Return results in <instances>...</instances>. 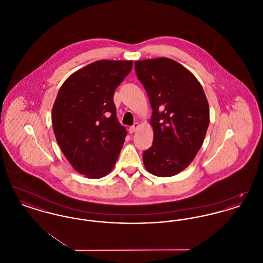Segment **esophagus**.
<instances>
[{"mask_svg": "<svg viewBox=\"0 0 263 263\" xmlns=\"http://www.w3.org/2000/svg\"><path fill=\"white\" fill-rule=\"evenodd\" d=\"M139 127H140V124H139V123H135L134 125L131 126V127L129 128V132H130V133H134V132H136L138 129H139Z\"/></svg>", "mask_w": 263, "mask_h": 263, "instance_id": "obj_1", "label": "esophagus"}]
</instances>
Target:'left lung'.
<instances>
[{"label":"left lung","instance_id":"left-lung-1","mask_svg":"<svg viewBox=\"0 0 263 263\" xmlns=\"http://www.w3.org/2000/svg\"><path fill=\"white\" fill-rule=\"evenodd\" d=\"M138 79L153 109V145L143 153L146 170L168 177L185 170L204 142L210 122L208 100L199 81L184 66L161 57L135 61Z\"/></svg>","mask_w":263,"mask_h":263}]
</instances>
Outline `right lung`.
Segmentation results:
<instances>
[{
    "label": "right lung",
    "mask_w": 263,
    "mask_h": 263,
    "mask_svg": "<svg viewBox=\"0 0 263 263\" xmlns=\"http://www.w3.org/2000/svg\"><path fill=\"white\" fill-rule=\"evenodd\" d=\"M133 61L100 60L69 76L52 107V125L64 156L79 174L97 179L117 162L127 131L116 116L114 90Z\"/></svg>",
    "instance_id": "add662e5"
}]
</instances>
